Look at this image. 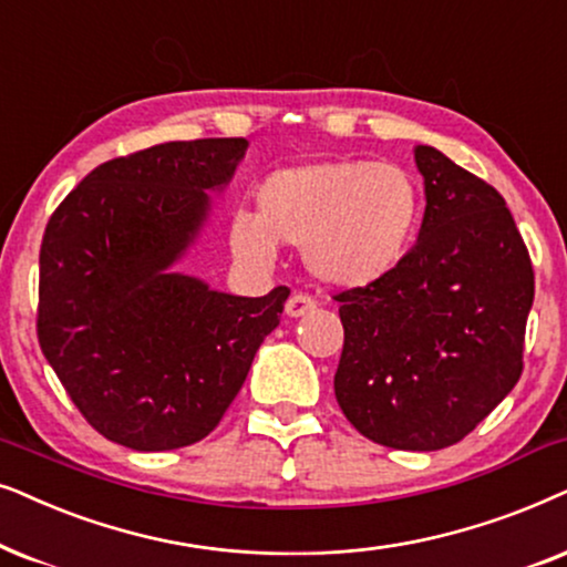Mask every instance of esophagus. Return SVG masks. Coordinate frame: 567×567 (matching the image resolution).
<instances>
[{"label": "esophagus", "mask_w": 567, "mask_h": 567, "mask_svg": "<svg viewBox=\"0 0 567 567\" xmlns=\"http://www.w3.org/2000/svg\"><path fill=\"white\" fill-rule=\"evenodd\" d=\"M316 308V300L311 296H306V292H296V296L288 298V303H285V313L292 316V319H298V316H306L308 311H313Z\"/></svg>", "instance_id": "esophagus-1"}]
</instances>
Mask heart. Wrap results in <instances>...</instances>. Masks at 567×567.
Segmentation results:
<instances>
[{
  "instance_id": "heart-1",
  "label": "heart",
  "mask_w": 567,
  "mask_h": 567,
  "mask_svg": "<svg viewBox=\"0 0 567 567\" xmlns=\"http://www.w3.org/2000/svg\"><path fill=\"white\" fill-rule=\"evenodd\" d=\"M417 220V184L399 165L311 161L261 181L256 215L233 217L230 244L259 264L275 256V244L296 246L316 279L365 288L404 259Z\"/></svg>"
}]
</instances>
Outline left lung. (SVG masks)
<instances>
[{
	"label": "left lung",
	"instance_id": "left-lung-1",
	"mask_svg": "<svg viewBox=\"0 0 567 567\" xmlns=\"http://www.w3.org/2000/svg\"><path fill=\"white\" fill-rule=\"evenodd\" d=\"M417 244L379 282L334 296L344 347L334 394L373 443L437 451L470 435L524 371L529 248L487 181L435 147Z\"/></svg>",
	"mask_w": 567,
	"mask_h": 567
}]
</instances>
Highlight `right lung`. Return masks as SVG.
<instances>
[{"label": "right lung", "instance_id": "add662e5", "mask_svg": "<svg viewBox=\"0 0 567 567\" xmlns=\"http://www.w3.org/2000/svg\"><path fill=\"white\" fill-rule=\"evenodd\" d=\"M244 137L165 142L90 171L41 244L38 344L97 433L134 451L213 433L290 290H209L176 264L236 173Z\"/></svg>", "mask_w": 567, "mask_h": 567}]
</instances>
